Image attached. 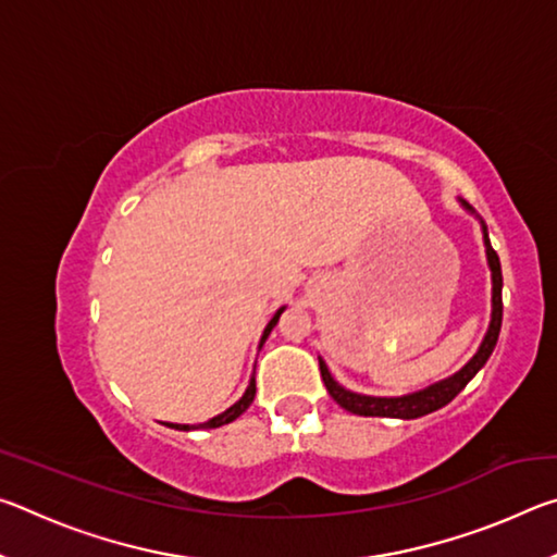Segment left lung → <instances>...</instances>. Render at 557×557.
I'll list each match as a JSON object with an SVG mask.
<instances>
[{"label":"left lung","mask_w":557,"mask_h":557,"mask_svg":"<svg viewBox=\"0 0 557 557\" xmlns=\"http://www.w3.org/2000/svg\"><path fill=\"white\" fill-rule=\"evenodd\" d=\"M459 206L467 213L474 215L479 225H482L486 265H488V272H492V322H488V329L482 338V344H479V348H476V354L471 356L457 373L447 375V379H442L437 383L428 385V388L414 391L408 395H393V398H381V395H363V393H354V391L344 388V385L334 379L332 371H329L324 358L319 356V371H322V381L326 385V391L338 405H342L344 410L354 412V414H363V418H400V420L422 418V414L435 412L440 408H445L449 400H455L459 391H465V385L484 369L488 356H492L494 346L498 342V332H502V314H504L502 262H498L496 250L492 248V243H488V231H486V223L482 221V215L471 209L465 199H459Z\"/></svg>","instance_id":"left-lung-1"}]
</instances>
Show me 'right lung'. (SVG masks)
Instances as JSON below:
<instances>
[{"instance_id": "right-lung-1", "label": "right lung", "mask_w": 557, "mask_h": 557, "mask_svg": "<svg viewBox=\"0 0 557 557\" xmlns=\"http://www.w3.org/2000/svg\"><path fill=\"white\" fill-rule=\"evenodd\" d=\"M285 309H287V307H280L277 312L272 314V319H270L268 326H265V332H262V336H260L258 351L262 348V344L268 342L270 332H272V329H275V324L280 322V314L285 312ZM252 398H256V369H252V375H250V381H248V388H245V393H243V398H240V400H235L228 410H223L221 414H215V418H211V420L199 422V425H176V422H164V425H166V428H172V430H184V432H191V430H213V428L228 425V422H233L235 418H240V414L250 408Z\"/></svg>"}]
</instances>
